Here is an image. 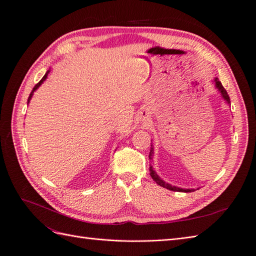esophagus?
Wrapping results in <instances>:
<instances>
[{
	"label": "esophagus",
	"instance_id": "34e87169",
	"mask_svg": "<svg viewBox=\"0 0 256 256\" xmlns=\"http://www.w3.org/2000/svg\"><path fill=\"white\" fill-rule=\"evenodd\" d=\"M144 120H146V119H144Z\"/></svg>",
	"mask_w": 256,
	"mask_h": 256
}]
</instances>
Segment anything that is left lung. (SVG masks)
<instances>
[{
	"label": "left lung",
	"mask_w": 256,
	"mask_h": 256,
	"mask_svg": "<svg viewBox=\"0 0 256 256\" xmlns=\"http://www.w3.org/2000/svg\"><path fill=\"white\" fill-rule=\"evenodd\" d=\"M213 83L215 84V88H217V90H218V92H220V94H222V97L224 98V100L230 106L231 102H230L229 94H228V92H226V90L224 88V86L222 85V82L218 80V78H215V79L213 80ZM153 156H154V146H153V144H150V150L148 159H150V160H153ZM150 177L153 178V180L156 182L157 184H159L160 186H162V188H168V190L175 191V192H176V191H177V192H186V193L194 192V191H195L194 188H178V186H172V184H170L166 182L164 180H162V179L158 176V174L156 173V171L153 168L152 166H150Z\"/></svg>",
	"instance_id": "8db88e82"
}]
</instances>
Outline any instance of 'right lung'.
Here are the masks:
<instances>
[{"label": "right lung", "instance_id": "add662e5", "mask_svg": "<svg viewBox=\"0 0 256 256\" xmlns=\"http://www.w3.org/2000/svg\"><path fill=\"white\" fill-rule=\"evenodd\" d=\"M50 72V70H47V72H46V74H44V77H43V78H42V79L40 80V82H39V83H38V84H36V85H34V88H32V92H30V97H28V100H27V104H28V103H30V101L32 100V94H34V92H36V90L38 88H39V86H40V85H41V84H42V83H43V82H44V81H45V80L47 79V76H48Z\"/></svg>", "mask_w": 256, "mask_h": 256}]
</instances>
